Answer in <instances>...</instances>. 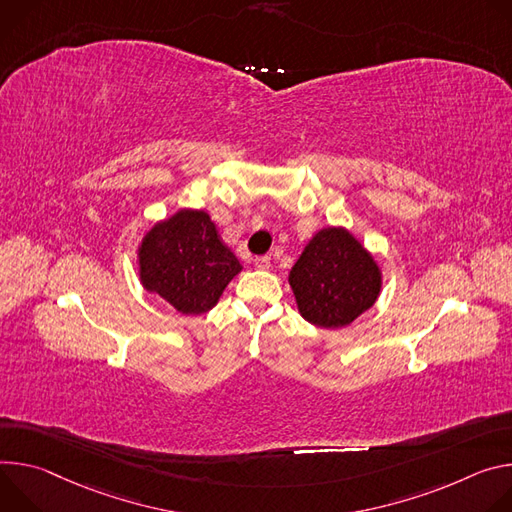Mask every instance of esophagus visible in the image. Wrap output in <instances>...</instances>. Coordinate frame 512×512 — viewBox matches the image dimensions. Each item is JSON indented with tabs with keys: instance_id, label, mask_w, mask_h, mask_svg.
<instances>
[{
	"instance_id": "1",
	"label": "esophagus",
	"mask_w": 512,
	"mask_h": 512,
	"mask_svg": "<svg viewBox=\"0 0 512 512\" xmlns=\"http://www.w3.org/2000/svg\"><path fill=\"white\" fill-rule=\"evenodd\" d=\"M254 266H256L258 270H268V268H270V258H268V256H258V258L254 260Z\"/></svg>"
}]
</instances>
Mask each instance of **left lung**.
<instances>
[{"instance_id":"left-lung-1","label":"left lung","mask_w":512,"mask_h":512,"mask_svg":"<svg viewBox=\"0 0 512 512\" xmlns=\"http://www.w3.org/2000/svg\"><path fill=\"white\" fill-rule=\"evenodd\" d=\"M305 321L339 329L366 313L382 291V270L372 252L344 225L319 230L289 272Z\"/></svg>"}]
</instances>
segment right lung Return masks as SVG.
Wrapping results in <instances>:
<instances>
[{
  "label": "right lung",
  "mask_w": 512,
  "mask_h": 512,
  "mask_svg": "<svg viewBox=\"0 0 512 512\" xmlns=\"http://www.w3.org/2000/svg\"><path fill=\"white\" fill-rule=\"evenodd\" d=\"M136 264L140 285L183 315L211 311L242 272L209 213L187 207L150 227L138 244Z\"/></svg>",
  "instance_id": "right-lung-1"
}]
</instances>
